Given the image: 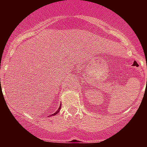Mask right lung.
<instances>
[{"label": "right lung", "mask_w": 147, "mask_h": 147, "mask_svg": "<svg viewBox=\"0 0 147 147\" xmlns=\"http://www.w3.org/2000/svg\"><path fill=\"white\" fill-rule=\"evenodd\" d=\"M61 106H59V109H58V110H57V111H56V112L55 113H54V114H52V115H56V114L58 113L59 112V110H60V109H61Z\"/></svg>", "instance_id": "right-lung-1"}]
</instances>
